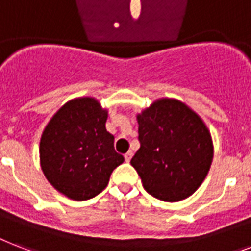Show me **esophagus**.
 Masks as SVG:
<instances>
[{"mask_svg":"<svg viewBox=\"0 0 251 251\" xmlns=\"http://www.w3.org/2000/svg\"><path fill=\"white\" fill-rule=\"evenodd\" d=\"M131 156H133V152H131V151H129V152H126V154H125V160H126V162H130V159H131Z\"/></svg>","mask_w":251,"mask_h":251,"instance_id":"34e87169","label":"esophagus"}]
</instances>
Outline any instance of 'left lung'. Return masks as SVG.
<instances>
[{
	"label": "left lung",
	"mask_w": 251,
	"mask_h": 251,
	"mask_svg": "<svg viewBox=\"0 0 251 251\" xmlns=\"http://www.w3.org/2000/svg\"><path fill=\"white\" fill-rule=\"evenodd\" d=\"M139 150L131 158L143 188L175 202L201 185L213 159L210 133L198 114L180 101L162 99L138 114Z\"/></svg>",
	"instance_id": "8db88e82"
}]
</instances>
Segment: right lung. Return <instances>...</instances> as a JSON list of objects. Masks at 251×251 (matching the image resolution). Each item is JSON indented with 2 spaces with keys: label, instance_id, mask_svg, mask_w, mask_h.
I'll use <instances>...</instances> for the list:
<instances>
[{
  "label": "right lung",
  "instance_id": "right-lung-1",
  "mask_svg": "<svg viewBox=\"0 0 251 251\" xmlns=\"http://www.w3.org/2000/svg\"><path fill=\"white\" fill-rule=\"evenodd\" d=\"M108 112L92 97L68 101L42 134V171L53 188L84 201L102 192L113 170L124 162L106 131Z\"/></svg>",
  "mask_w": 251,
  "mask_h": 251
}]
</instances>
